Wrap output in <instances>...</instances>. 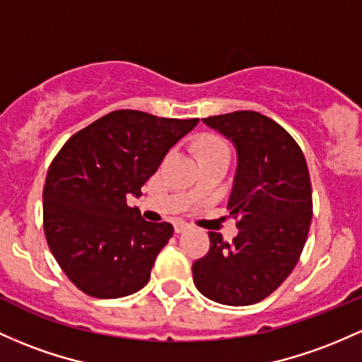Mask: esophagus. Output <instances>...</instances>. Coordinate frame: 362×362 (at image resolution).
Returning <instances> with one entry per match:
<instances>
[{
  "mask_svg": "<svg viewBox=\"0 0 362 362\" xmlns=\"http://www.w3.org/2000/svg\"><path fill=\"white\" fill-rule=\"evenodd\" d=\"M189 228H190V225L185 223V221H182V220L175 221V232H177V233L185 232V230H189Z\"/></svg>",
  "mask_w": 362,
  "mask_h": 362,
  "instance_id": "34e87169",
  "label": "esophagus"
}]
</instances>
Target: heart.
I'll return each instance as SVG.
<instances>
[{
	"label": "heart",
	"mask_w": 362,
	"mask_h": 362,
	"mask_svg": "<svg viewBox=\"0 0 362 362\" xmlns=\"http://www.w3.org/2000/svg\"><path fill=\"white\" fill-rule=\"evenodd\" d=\"M228 153V146L216 137H204L201 141V154Z\"/></svg>",
	"instance_id": "b5f03b06"
}]
</instances>
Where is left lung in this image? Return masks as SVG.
I'll return each instance as SVG.
<instances>
[{
    "label": "left lung",
    "mask_w": 362,
    "mask_h": 362,
    "mask_svg": "<svg viewBox=\"0 0 362 362\" xmlns=\"http://www.w3.org/2000/svg\"><path fill=\"white\" fill-rule=\"evenodd\" d=\"M237 149L228 209L239 218L232 244L209 232V251L192 264L197 291L214 303L249 305L266 299L292 273L313 218L309 170L299 144L257 111L202 118Z\"/></svg>",
    "instance_id": "left-lung-1"
}]
</instances>
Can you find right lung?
<instances>
[{
  "instance_id": "obj_1",
  "label": "right lung",
  "mask_w": 362,
  "mask_h": 362,
  "mask_svg": "<svg viewBox=\"0 0 362 362\" xmlns=\"http://www.w3.org/2000/svg\"><path fill=\"white\" fill-rule=\"evenodd\" d=\"M197 122L117 110L59 149L47 170L42 218L47 245L78 291L118 299L148 284L173 226L146 221L127 197L141 196L170 148Z\"/></svg>"
}]
</instances>
